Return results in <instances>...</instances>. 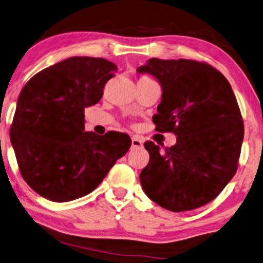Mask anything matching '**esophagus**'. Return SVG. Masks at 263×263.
<instances>
[{"label": "esophagus", "instance_id": "34e87169", "mask_svg": "<svg viewBox=\"0 0 263 263\" xmlns=\"http://www.w3.org/2000/svg\"><path fill=\"white\" fill-rule=\"evenodd\" d=\"M142 144H143V141L141 140L139 136H133L132 137L133 148H140V147H142Z\"/></svg>", "mask_w": 263, "mask_h": 263}]
</instances>
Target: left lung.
Here are the masks:
<instances>
[{"mask_svg": "<svg viewBox=\"0 0 263 263\" xmlns=\"http://www.w3.org/2000/svg\"><path fill=\"white\" fill-rule=\"evenodd\" d=\"M162 89L156 130L173 132L176 143L161 151L144 143L149 162L140 182L149 199L171 212L196 209L219 195L237 169L243 122L228 80L207 63L149 59L136 69Z\"/></svg>", "mask_w": 263, "mask_h": 263, "instance_id": "1", "label": "left lung"}]
</instances>
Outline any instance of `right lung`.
I'll return each mask as SVG.
<instances>
[{
    "label": "right lung",
    "mask_w": 263,
    "mask_h": 263,
    "mask_svg": "<svg viewBox=\"0 0 263 263\" xmlns=\"http://www.w3.org/2000/svg\"><path fill=\"white\" fill-rule=\"evenodd\" d=\"M115 71L108 60L74 56L37 72L20 92L10 141L22 177L41 196L87 195L130 148L123 133L84 132V108L99 102Z\"/></svg>",
    "instance_id": "1"
}]
</instances>
